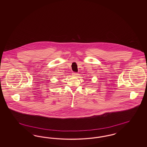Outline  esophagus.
I'll return each instance as SVG.
<instances>
[{"label":"esophagus","instance_id":"34e87169","mask_svg":"<svg viewBox=\"0 0 147 147\" xmlns=\"http://www.w3.org/2000/svg\"><path fill=\"white\" fill-rule=\"evenodd\" d=\"M72 75H73V76H77V75H78V74H77V73H76V72H73Z\"/></svg>","mask_w":147,"mask_h":147}]
</instances>
